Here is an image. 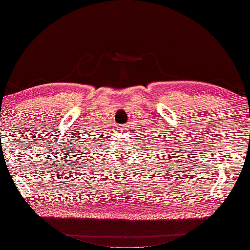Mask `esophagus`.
I'll return each instance as SVG.
<instances>
[{
  "label": "esophagus",
  "mask_w": 250,
  "mask_h": 250,
  "mask_svg": "<svg viewBox=\"0 0 250 250\" xmlns=\"http://www.w3.org/2000/svg\"><path fill=\"white\" fill-rule=\"evenodd\" d=\"M126 129H128V128H126V126H125V128H124V126H120L121 132H125V130H126Z\"/></svg>",
  "instance_id": "34e87169"
}]
</instances>
